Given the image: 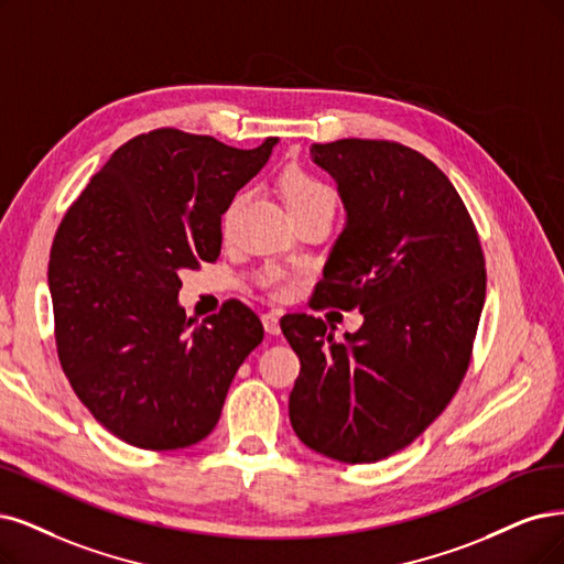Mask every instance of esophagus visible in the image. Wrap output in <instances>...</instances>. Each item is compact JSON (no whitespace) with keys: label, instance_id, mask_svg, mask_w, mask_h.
Listing matches in <instances>:
<instances>
[{"label":"esophagus","instance_id":"esophagus-1","mask_svg":"<svg viewBox=\"0 0 564 564\" xmlns=\"http://www.w3.org/2000/svg\"><path fill=\"white\" fill-rule=\"evenodd\" d=\"M262 327L267 335H281V314L279 311H269V314L262 316Z\"/></svg>","mask_w":564,"mask_h":564}]
</instances>
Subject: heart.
I'll return each instance as SVG.
<instances>
[{"instance_id":"heart-1","label":"heart","mask_w":564,"mask_h":564,"mask_svg":"<svg viewBox=\"0 0 564 564\" xmlns=\"http://www.w3.org/2000/svg\"><path fill=\"white\" fill-rule=\"evenodd\" d=\"M281 187H283V199H285V206L288 212L293 214L297 212V208H304V206H314V204H335V195H332L329 187L325 183H321L318 178L308 176L306 172L302 170H290L283 181H281ZM243 197H235L232 202H229L227 212L223 216V227H229V223L235 220L239 206H241Z\"/></svg>"}]
</instances>
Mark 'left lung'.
Here are the masks:
<instances>
[{"label":"left lung","instance_id":"left-lung-1","mask_svg":"<svg viewBox=\"0 0 564 564\" xmlns=\"http://www.w3.org/2000/svg\"><path fill=\"white\" fill-rule=\"evenodd\" d=\"M337 183L346 223L316 288L318 306L358 308L337 344L321 318L281 329L302 362L290 423L316 453L379 463L409 446L460 386L486 302L484 250L440 166L392 141L311 143Z\"/></svg>","mask_w":564,"mask_h":564}]
</instances>
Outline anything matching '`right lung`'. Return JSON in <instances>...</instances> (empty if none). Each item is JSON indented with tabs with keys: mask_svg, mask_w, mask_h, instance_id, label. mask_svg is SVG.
<instances>
[{
	"mask_svg": "<svg viewBox=\"0 0 564 564\" xmlns=\"http://www.w3.org/2000/svg\"><path fill=\"white\" fill-rule=\"evenodd\" d=\"M276 141L241 151L170 128L134 137L62 218L48 264L57 356L118 440L149 451L202 442L262 341L241 302L193 327L178 290L183 269L220 256V218Z\"/></svg>",
	"mask_w": 564,
	"mask_h": 564,
	"instance_id": "right-lung-1",
	"label": "right lung"
}]
</instances>
